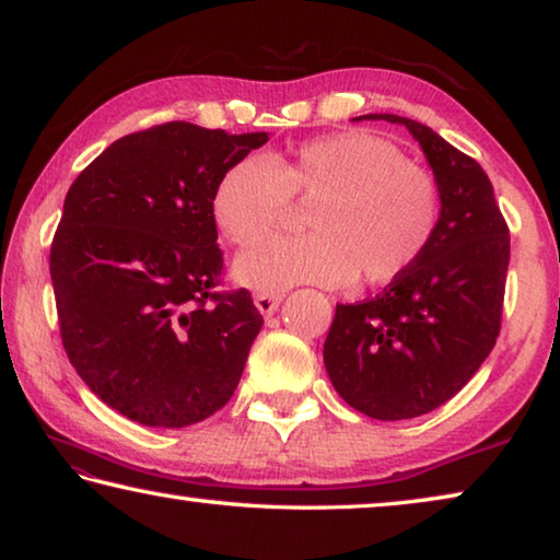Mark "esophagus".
Returning <instances> with one entry per match:
<instances>
[{
    "label": "esophagus",
    "mask_w": 560,
    "mask_h": 560,
    "mask_svg": "<svg viewBox=\"0 0 560 560\" xmlns=\"http://www.w3.org/2000/svg\"><path fill=\"white\" fill-rule=\"evenodd\" d=\"M254 303H257L261 316H273L281 303V293H257V296H254Z\"/></svg>",
    "instance_id": "34e87169"
}]
</instances>
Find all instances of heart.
I'll use <instances>...</instances> for the list:
<instances>
[{"mask_svg": "<svg viewBox=\"0 0 560 560\" xmlns=\"http://www.w3.org/2000/svg\"><path fill=\"white\" fill-rule=\"evenodd\" d=\"M293 200L311 205L308 234L277 236L242 254L234 277L277 293L296 283H387L412 267L442 217L428 167L365 130L306 140L289 155L244 158L214 189V220L236 246H252L287 220Z\"/></svg>", "mask_w": 560, "mask_h": 560, "instance_id": "1", "label": "heart"}]
</instances>
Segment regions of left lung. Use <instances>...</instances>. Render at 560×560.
<instances>
[{
  "instance_id": "1",
  "label": "left lung",
  "mask_w": 560,
  "mask_h": 560,
  "mask_svg": "<svg viewBox=\"0 0 560 560\" xmlns=\"http://www.w3.org/2000/svg\"><path fill=\"white\" fill-rule=\"evenodd\" d=\"M420 143L442 195L434 240L373 299L338 303L324 363L343 400L373 420H410L457 395L494 348L504 308L509 226L477 160L422 122ZM355 118V120H360Z\"/></svg>"
}]
</instances>
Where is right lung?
Masks as SVG:
<instances>
[{"instance_id":"obj_1","label":"right lung","mask_w":560,"mask_h":560,"mask_svg":"<svg viewBox=\"0 0 560 560\" xmlns=\"http://www.w3.org/2000/svg\"><path fill=\"white\" fill-rule=\"evenodd\" d=\"M267 132L173 120L116 140L73 179L51 242L63 350L103 402L187 428L230 402L264 318L217 291L214 189Z\"/></svg>"}]
</instances>
